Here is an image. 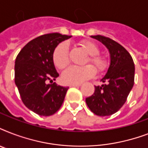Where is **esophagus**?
<instances>
[{
	"instance_id": "1",
	"label": "esophagus",
	"mask_w": 148,
	"mask_h": 148,
	"mask_svg": "<svg viewBox=\"0 0 148 148\" xmlns=\"http://www.w3.org/2000/svg\"><path fill=\"white\" fill-rule=\"evenodd\" d=\"M81 85V84H71L70 87H80Z\"/></svg>"
}]
</instances>
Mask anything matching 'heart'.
Listing matches in <instances>:
<instances>
[{
  "label": "heart",
  "mask_w": 148,
  "mask_h": 148,
  "mask_svg": "<svg viewBox=\"0 0 148 148\" xmlns=\"http://www.w3.org/2000/svg\"><path fill=\"white\" fill-rule=\"evenodd\" d=\"M81 47L89 54L84 64L90 62L98 72H103L108 69V60L103 56L99 55L100 50L95 43L89 40H83L80 43ZM53 62L59 70L64 69L70 63L69 45L67 42H62L56 47L53 53ZM95 69L91 65L83 67H69L62 74L63 81L66 84H81L95 76Z\"/></svg>",
  "instance_id": "1"
}]
</instances>
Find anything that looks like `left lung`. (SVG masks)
<instances>
[{
	"mask_svg": "<svg viewBox=\"0 0 148 148\" xmlns=\"http://www.w3.org/2000/svg\"><path fill=\"white\" fill-rule=\"evenodd\" d=\"M102 43L110 53V65L101 80L104 84L95 86V93L86 98L90 110L97 116H110L126 102L134 83L135 67L131 54L123 46L101 35L90 36Z\"/></svg>",
	"mask_w": 148,
	"mask_h": 148,
	"instance_id": "8db88e82",
	"label": "left lung"
}]
</instances>
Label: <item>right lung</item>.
Returning a JSON list of instances; mask_svg holds the SVG:
<instances>
[{"label":"right lung","instance_id":"1","mask_svg":"<svg viewBox=\"0 0 148 148\" xmlns=\"http://www.w3.org/2000/svg\"><path fill=\"white\" fill-rule=\"evenodd\" d=\"M71 38L59 33L34 38L20 51L15 60L14 81L24 105L40 116H51L62 105L69 88L48 81L59 76L53 53L60 42Z\"/></svg>","mask_w":148,"mask_h":148}]
</instances>
